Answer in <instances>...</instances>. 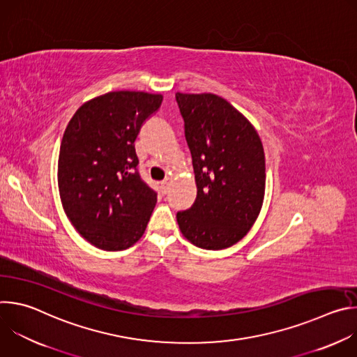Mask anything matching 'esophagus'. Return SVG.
<instances>
[{"instance_id":"esophagus-1","label":"esophagus","mask_w":357,"mask_h":357,"mask_svg":"<svg viewBox=\"0 0 357 357\" xmlns=\"http://www.w3.org/2000/svg\"><path fill=\"white\" fill-rule=\"evenodd\" d=\"M168 189H169V181L165 179V181L161 182V192H162V193H167Z\"/></svg>"}]
</instances>
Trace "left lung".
<instances>
[{
  "mask_svg": "<svg viewBox=\"0 0 357 357\" xmlns=\"http://www.w3.org/2000/svg\"><path fill=\"white\" fill-rule=\"evenodd\" d=\"M175 97L197 186L193 205L176 213L179 229L196 247L227 248L248 233L263 206L261 139L251 123L216 94Z\"/></svg>",
  "mask_w": 357,
  "mask_h": 357,
  "instance_id": "left-lung-1",
  "label": "left lung"
}]
</instances>
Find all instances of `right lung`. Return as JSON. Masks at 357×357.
<instances>
[{
    "mask_svg": "<svg viewBox=\"0 0 357 357\" xmlns=\"http://www.w3.org/2000/svg\"><path fill=\"white\" fill-rule=\"evenodd\" d=\"M162 103L161 94L110 91L70 119L59 151L58 185L63 211L93 245L126 250L144 234L157 192L139 176L134 141Z\"/></svg>",
    "mask_w": 357,
    "mask_h": 357,
    "instance_id": "add662e5",
    "label": "right lung"
}]
</instances>
